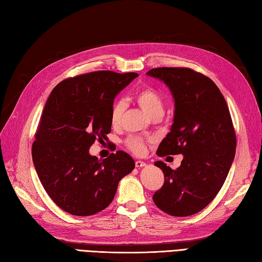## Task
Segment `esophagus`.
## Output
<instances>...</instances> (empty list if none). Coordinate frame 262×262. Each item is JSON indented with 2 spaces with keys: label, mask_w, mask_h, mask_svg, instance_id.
Instances as JSON below:
<instances>
[{
  "label": "esophagus",
  "mask_w": 262,
  "mask_h": 262,
  "mask_svg": "<svg viewBox=\"0 0 262 262\" xmlns=\"http://www.w3.org/2000/svg\"><path fill=\"white\" fill-rule=\"evenodd\" d=\"M135 165H136V168H143V166H145L146 165V163L145 162H143V161H141V160H138V161H136L135 162Z\"/></svg>",
  "instance_id": "obj_1"
}]
</instances>
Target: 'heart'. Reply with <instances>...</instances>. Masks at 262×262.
I'll use <instances>...</instances> for the list:
<instances>
[{"instance_id":"heart-1","label":"heart","mask_w":262,"mask_h":262,"mask_svg":"<svg viewBox=\"0 0 262 262\" xmlns=\"http://www.w3.org/2000/svg\"><path fill=\"white\" fill-rule=\"evenodd\" d=\"M137 104L140 105L143 113L148 118L154 115H162L164 113V101L161 94L152 88H144L141 91H138L135 96ZM125 111V103L122 101L116 102L110 113V121L114 126H118L120 124L122 114ZM127 146L136 154H143L146 151V144L142 138L130 137L127 141Z\"/></svg>"}]
</instances>
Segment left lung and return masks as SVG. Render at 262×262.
I'll return each mask as SVG.
<instances>
[{
    "label": "left lung",
    "instance_id": "obj_1",
    "mask_svg": "<svg viewBox=\"0 0 262 262\" xmlns=\"http://www.w3.org/2000/svg\"><path fill=\"white\" fill-rule=\"evenodd\" d=\"M146 75L169 88L174 101L170 132L157 154L183 155L172 170L162 161L164 185L154 193L158 207L171 216L204 209L221 190L235 157L236 137L223 94L209 77L190 69L159 68Z\"/></svg>",
    "mask_w": 262,
    "mask_h": 262
}]
</instances>
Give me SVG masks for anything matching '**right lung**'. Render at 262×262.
<instances>
[{
  "mask_svg": "<svg viewBox=\"0 0 262 262\" xmlns=\"http://www.w3.org/2000/svg\"><path fill=\"white\" fill-rule=\"evenodd\" d=\"M137 76L92 72L60 82L47 100L32 161L48 196L72 215L90 216L108 207L119 181L135 168L124 151L98 160L89 149L97 138H108L114 99Z\"/></svg>",
  "mask_w": 262,
  "mask_h": 262,
  "instance_id": "1",
  "label": "right lung"
}]
</instances>
